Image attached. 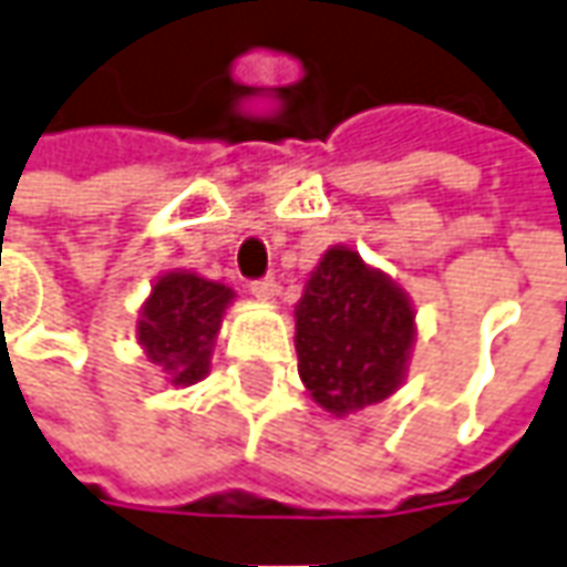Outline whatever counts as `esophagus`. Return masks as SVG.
I'll list each match as a JSON object with an SVG mask.
<instances>
[{
    "mask_svg": "<svg viewBox=\"0 0 567 567\" xmlns=\"http://www.w3.org/2000/svg\"><path fill=\"white\" fill-rule=\"evenodd\" d=\"M249 290H252V296H256V299H261V302H271V299L277 296V280L275 277L252 280V284H249Z\"/></svg>",
    "mask_w": 567,
    "mask_h": 567,
    "instance_id": "1",
    "label": "esophagus"
}]
</instances>
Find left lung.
Returning a JSON list of instances; mask_svg holds the SVG:
<instances>
[{
  "label": "left lung",
  "instance_id": "obj_1",
  "mask_svg": "<svg viewBox=\"0 0 567 567\" xmlns=\"http://www.w3.org/2000/svg\"><path fill=\"white\" fill-rule=\"evenodd\" d=\"M299 380L327 413L349 416L392 398L408 380L416 308L392 277L336 244L296 302Z\"/></svg>",
  "mask_w": 567,
  "mask_h": 567
}]
</instances>
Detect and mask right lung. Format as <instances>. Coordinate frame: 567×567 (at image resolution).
Here are the masks:
<instances>
[{"label": "right lung", "instance_id": "right-lung-1", "mask_svg": "<svg viewBox=\"0 0 567 567\" xmlns=\"http://www.w3.org/2000/svg\"><path fill=\"white\" fill-rule=\"evenodd\" d=\"M237 292L209 277L175 268L154 280L138 308L135 336L147 361L166 373L175 389L200 382L213 364L216 336Z\"/></svg>", "mask_w": 567, "mask_h": 567}]
</instances>
